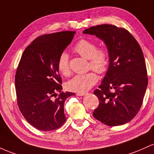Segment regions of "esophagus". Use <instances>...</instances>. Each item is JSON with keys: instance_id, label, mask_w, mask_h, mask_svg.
Returning a JSON list of instances; mask_svg holds the SVG:
<instances>
[{"instance_id": "34e87169", "label": "esophagus", "mask_w": 154, "mask_h": 154, "mask_svg": "<svg viewBox=\"0 0 154 154\" xmlns=\"http://www.w3.org/2000/svg\"><path fill=\"white\" fill-rule=\"evenodd\" d=\"M86 94V92H78L76 93V95L78 96H84Z\"/></svg>"}]
</instances>
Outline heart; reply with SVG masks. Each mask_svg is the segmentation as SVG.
<instances>
[{
	"label": "heart",
	"mask_w": 154,
	"mask_h": 154,
	"mask_svg": "<svg viewBox=\"0 0 154 154\" xmlns=\"http://www.w3.org/2000/svg\"><path fill=\"white\" fill-rule=\"evenodd\" d=\"M74 51L82 57L88 59L89 69H93L98 73H105L109 66L110 57L108 49L105 47H97V44L87 39H82L74 46ZM57 68L64 76H69L71 70L69 64L68 54H60L57 61ZM94 70L84 74H78L66 83L68 90L77 92H85L92 87L98 81V76Z\"/></svg>",
	"instance_id": "1"
}]
</instances>
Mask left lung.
<instances>
[{
    "mask_svg": "<svg viewBox=\"0 0 154 154\" xmlns=\"http://www.w3.org/2000/svg\"><path fill=\"white\" fill-rule=\"evenodd\" d=\"M83 32L103 40L109 52V68L94 91L99 105L93 116L110 127L130 122L140 109L148 86L141 47L128 30L116 25L93 26Z\"/></svg>",
    "mask_w": 154,
    "mask_h": 154,
    "instance_id": "8db88e82",
    "label": "left lung"
}]
</instances>
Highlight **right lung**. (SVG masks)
<instances>
[{
    "instance_id": "add662e5",
    "label": "right lung",
    "mask_w": 154,
    "mask_h": 154,
    "mask_svg": "<svg viewBox=\"0 0 154 154\" xmlns=\"http://www.w3.org/2000/svg\"><path fill=\"white\" fill-rule=\"evenodd\" d=\"M74 34L63 31L39 36L26 48L19 63L15 75L17 105L27 122L38 130H54L66 121L64 103L75 94L62 91L57 61Z\"/></svg>"
}]
</instances>
